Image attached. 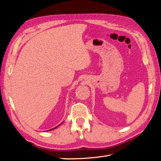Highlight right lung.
Segmentation results:
<instances>
[{
    "mask_svg": "<svg viewBox=\"0 0 161 161\" xmlns=\"http://www.w3.org/2000/svg\"><path fill=\"white\" fill-rule=\"evenodd\" d=\"M62 123H63V122H62ZM61 124H60V125H57V126H56V127H55V128H52V129H50V130H47V131H50V130H54V129H56V128H58V127H59V126H60V125H61Z\"/></svg>",
    "mask_w": 161,
    "mask_h": 161,
    "instance_id": "1",
    "label": "right lung"
}]
</instances>
